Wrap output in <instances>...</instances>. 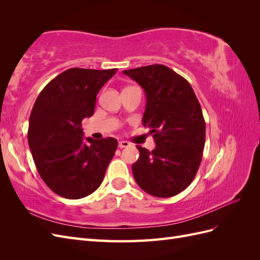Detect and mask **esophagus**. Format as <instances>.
<instances>
[{"label":"esophagus","mask_w":260,"mask_h":260,"mask_svg":"<svg viewBox=\"0 0 260 260\" xmlns=\"http://www.w3.org/2000/svg\"><path fill=\"white\" fill-rule=\"evenodd\" d=\"M118 146H119L120 148H123V147H128L130 146V143L128 142V141H119V143H118Z\"/></svg>","instance_id":"34e87169"}]
</instances>
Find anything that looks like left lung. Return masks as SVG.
I'll use <instances>...</instances> for the list:
<instances>
[{"instance_id": "1", "label": "left lung", "mask_w": 260, "mask_h": 260, "mask_svg": "<svg viewBox=\"0 0 260 260\" xmlns=\"http://www.w3.org/2000/svg\"><path fill=\"white\" fill-rule=\"evenodd\" d=\"M145 92L144 127L153 133L152 152L138 145L132 165L137 183L156 198H171L191 184L205 145V120L191 84L165 65L123 70Z\"/></svg>"}]
</instances>
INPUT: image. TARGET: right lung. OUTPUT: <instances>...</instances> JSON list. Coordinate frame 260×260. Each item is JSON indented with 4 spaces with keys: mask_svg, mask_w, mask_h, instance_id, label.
I'll list each match as a JSON object with an SVG mask.
<instances>
[{
    "mask_svg": "<svg viewBox=\"0 0 260 260\" xmlns=\"http://www.w3.org/2000/svg\"><path fill=\"white\" fill-rule=\"evenodd\" d=\"M117 70L67 69L36 100L29 118V147L39 175L62 198L78 200L93 193L114 157L117 140L86 138L85 142L81 122L93 116L99 91Z\"/></svg>",
    "mask_w": 260,
    "mask_h": 260,
    "instance_id": "right-lung-1",
    "label": "right lung"
}]
</instances>
